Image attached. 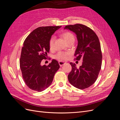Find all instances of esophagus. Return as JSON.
<instances>
[{
  "mask_svg": "<svg viewBox=\"0 0 120 120\" xmlns=\"http://www.w3.org/2000/svg\"><path fill=\"white\" fill-rule=\"evenodd\" d=\"M59 63L60 66V67H61L62 66H63L64 64H66V63L64 62V61H59Z\"/></svg>",
  "mask_w": 120,
  "mask_h": 120,
  "instance_id": "34e87169",
  "label": "esophagus"
}]
</instances>
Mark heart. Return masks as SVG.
Returning <instances> with one entry per match:
<instances>
[{
  "mask_svg": "<svg viewBox=\"0 0 120 120\" xmlns=\"http://www.w3.org/2000/svg\"><path fill=\"white\" fill-rule=\"evenodd\" d=\"M63 37L64 38L65 41L67 43L69 42L75 41L74 35L70 32H65L62 34ZM55 38L52 36L50 38L49 41V48L50 49H53L54 47V41ZM70 55V53L63 52H59L57 54H56L54 57L59 60H63L67 59L68 56Z\"/></svg>",
  "mask_w": 120,
  "mask_h": 120,
  "instance_id": "b5f03b06",
  "label": "heart"
}]
</instances>
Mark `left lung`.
Listing matches in <instances>:
<instances>
[{"instance_id":"1","label":"left lung","mask_w":120,"mask_h":120,"mask_svg":"<svg viewBox=\"0 0 120 120\" xmlns=\"http://www.w3.org/2000/svg\"><path fill=\"white\" fill-rule=\"evenodd\" d=\"M64 29L77 35L78 42L75 59H82L83 61L79 68L75 64L70 63L72 70L68 75V80L78 89L89 88L97 80L101 68L102 54L99 38L92 30L81 24L67 25Z\"/></svg>"}]
</instances>
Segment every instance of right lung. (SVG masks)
Listing matches in <instances>:
<instances>
[{"mask_svg":"<svg viewBox=\"0 0 120 120\" xmlns=\"http://www.w3.org/2000/svg\"><path fill=\"white\" fill-rule=\"evenodd\" d=\"M60 26L39 27L32 31L23 42L20 68L25 84L32 90L41 92L51 85L60 68L57 61L52 60L48 66H41L49 52V41Z\"/></svg>","mask_w":120,"mask_h":120,"instance_id":"add662e5","label":"right lung"}]
</instances>
